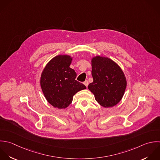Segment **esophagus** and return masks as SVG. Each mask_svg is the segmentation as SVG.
I'll list each match as a JSON object with an SVG mask.
<instances>
[{
	"label": "esophagus",
	"instance_id": "obj_1",
	"mask_svg": "<svg viewBox=\"0 0 160 160\" xmlns=\"http://www.w3.org/2000/svg\"><path fill=\"white\" fill-rule=\"evenodd\" d=\"M83 84L87 87H88V82L87 81V80H85L84 82H83Z\"/></svg>",
	"mask_w": 160,
	"mask_h": 160
}]
</instances>
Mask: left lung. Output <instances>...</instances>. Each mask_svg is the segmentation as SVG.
I'll list each match as a JSON object with an SVG mask.
<instances>
[{
  "mask_svg": "<svg viewBox=\"0 0 160 160\" xmlns=\"http://www.w3.org/2000/svg\"><path fill=\"white\" fill-rule=\"evenodd\" d=\"M92 67L93 82L88 88L101 106L108 108L116 105L122 100L127 87L123 70L112 59L101 56L92 58Z\"/></svg>",
  "mask_w": 160,
  "mask_h": 160,
  "instance_id": "1",
  "label": "left lung"
}]
</instances>
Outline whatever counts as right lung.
I'll use <instances>...</instances> for the list:
<instances>
[{"label":"right lung","instance_id":"add662e5","mask_svg":"<svg viewBox=\"0 0 160 160\" xmlns=\"http://www.w3.org/2000/svg\"><path fill=\"white\" fill-rule=\"evenodd\" d=\"M72 58L59 55L46 65L40 77V86L47 102L55 108H65L73 100V95L86 87L77 81V73L70 67Z\"/></svg>","mask_w":160,"mask_h":160}]
</instances>
